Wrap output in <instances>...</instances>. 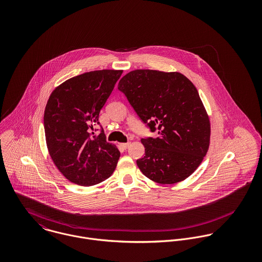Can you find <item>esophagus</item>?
<instances>
[{
    "label": "esophagus",
    "mask_w": 262,
    "mask_h": 262,
    "mask_svg": "<svg viewBox=\"0 0 262 262\" xmlns=\"http://www.w3.org/2000/svg\"><path fill=\"white\" fill-rule=\"evenodd\" d=\"M131 144V142H126V143H122L121 144V147L123 148V149H127L128 147H129V145Z\"/></svg>",
    "instance_id": "34e87169"
}]
</instances>
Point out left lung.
Segmentation results:
<instances>
[{"label":"left lung","instance_id":"8db88e82","mask_svg":"<svg viewBox=\"0 0 262 262\" xmlns=\"http://www.w3.org/2000/svg\"><path fill=\"white\" fill-rule=\"evenodd\" d=\"M156 138L141 139L145 155L136 163L153 182L172 185L188 178L210 144L211 127L198 90L180 73L136 70L118 84Z\"/></svg>","mask_w":262,"mask_h":262}]
</instances>
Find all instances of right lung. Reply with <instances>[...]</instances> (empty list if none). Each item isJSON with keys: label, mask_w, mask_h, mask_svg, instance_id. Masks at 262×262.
Instances as JSON below:
<instances>
[{"label": "right lung", "mask_w": 262, "mask_h": 262, "mask_svg": "<svg viewBox=\"0 0 262 262\" xmlns=\"http://www.w3.org/2000/svg\"><path fill=\"white\" fill-rule=\"evenodd\" d=\"M123 71H95L76 75L50 95L44 112L49 154L72 183L90 187L112 176L120 152L108 143L99 115Z\"/></svg>", "instance_id": "obj_1"}]
</instances>
